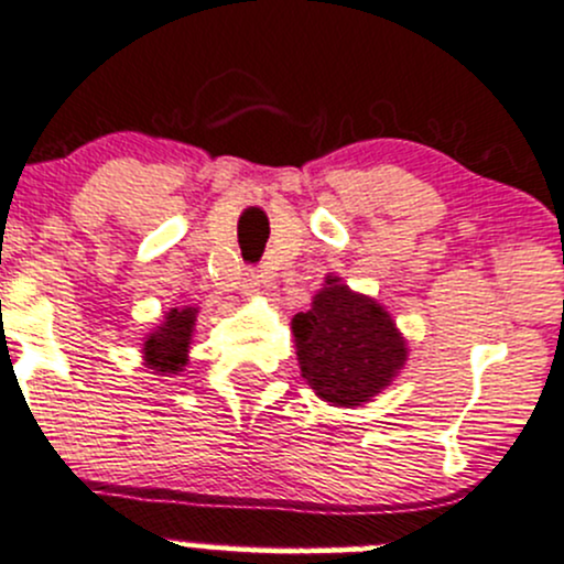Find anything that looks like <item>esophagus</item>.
Masks as SVG:
<instances>
[{"label": "esophagus", "mask_w": 564, "mask_h": 564, "mask_svg": "<svg viewBox=\"0 0 564 564\" xmlns=\"http://www.w3.org/2000/svg\"><path fill=\"white\" fill-rule=\"evenodd\" d=\"M260 282H263V280H260V274L249 271V274L243 276V284H241L243 293H247V295H258L260 293Z\"/></svg>", "instance_id": "34e87169"}]
</instances>
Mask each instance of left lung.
Masks as SVG:
<instances>
[{"label":"left lung","instance_id":"left-lung-1","mask_svg":"<svg viewBox=\"0 0 564 564\" xmlns=\"http://www.w3.org/2000/svg\"><path fill=\"white\" fill-rule=\"evenodd\" d=\"M290 328L301 378L317 398L343 409L370 403L409 361V345L387 306L339 276H326Z\"/></svg>","mask_w":564,"mask_h":564}]
</instances>
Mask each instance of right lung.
<instances>
[{"mask_svg":"<svg viewBox=\"0 0 564 564\" xmlns=\"http://www.w3.org/2000/svg\"><path fill=\"white\" fill-rule=\"evenodd\" d=\"M199 306H172L142 337V361L155 376H177L188 365Z\"/></svg>","mask_w":564,"mask_h":564,"instance_id":"right-lung-1","label":"right lung"}]
</instances>
